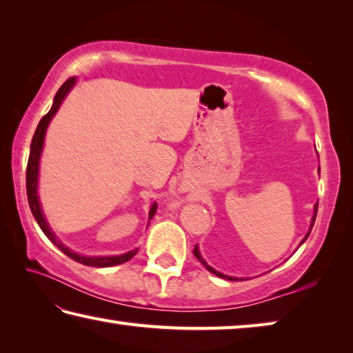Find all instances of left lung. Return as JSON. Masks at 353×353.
Returning a JSON list of instances; mask_svg holds the SVG:
<instances>
[{
    "mask_svg": "<svg viewBox=\"0 0 353 353\" xmlns=\"http://www.w3.org/2000/svg\"><path fill=\"white\" fill-rule=\"evenodd\" d=\"M316 214H318V203H316V205H314V215H313V219H312V225H310V231H308L307 232V236L304 237V240H302V242H301V245L302 243H304L305 242V240H307V237H308V234H310L312 232V228H313V225H314V219H316ZM194 256L196 257V259H199V261L203 263V265H205V267H206V270L208 271H211V273L212 274H215V276H219V277H223V279H228V281H239V279H236V277H230V276H225V274H221V273H219V271H215L212 267H209V265L205 262V261H203V257H201V254H200V251H199V248H196V246H195V248H194Z\"/></svg>",
    "mask_w": 353,
    "mask_h": 353,
    "instance_id": "obj_1",
    "label": "left lung"
}]
</instances>
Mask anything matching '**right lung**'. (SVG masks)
<instances>
[{
	"label": "right lung",
	"instance_id": "obj_1",
	"mask_svg": "<svg viewBox=\"0 0 353 353\" xmlns=\"http://www.w3.org/2000/svg\"><path fill=\"white\" fill-rule=\"evenodd\" d=\"M74 82H76V79L70 77L66 80V82L60 86L57 94L54 97V103L51 110L48 111V113L41 117V121L39 122V125H37V130L34 133V138L32 142H30V153H29V159H28V169H26V192H28V201H29V208L30 211H32V215L37 220V223L41 228V231L45 232V236L51 240V242L57 246V248L65 252L68 257H71L72 261H76L82 265H86V267H97V268H103V267H113V265H121V263H125L128 262L130 259H132L138 250L134 251H128L125 254H121V256H111V257H86V256H80L76 254V252L68 250L66 246L60 242V240L54 236V232L51 231V228L48 226L45 217H43V212H41V208H40V201H39V196H37V183H39V161H40V154H41V148H43V141H45V133H46V128L49 125V122H51L52 116L57 113V110L60 107L61 101H63L65 96L68 94V91L72 88ZM157 203H153V206L150 209V214H148V220H150L154 212H157Z\"/></svg>",
	"mask_w": 353,
	"mask_h": 353
}]
</instances>
